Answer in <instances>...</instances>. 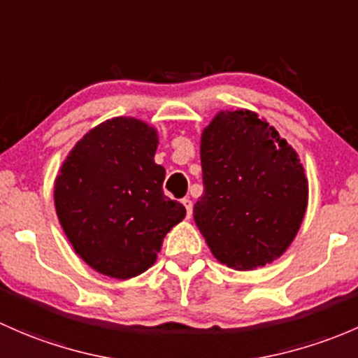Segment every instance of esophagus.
<instances>
[{
  "label": "esophagus",
  "instance_id": "1",
  "mask_svg": "<svg viewBox=\"0 0 358 358\" xmlns=\"http://www.w3.org/2000/svg\"><path fill=\"white\" fill-rule=\"evenodd\" d=\"M180 203H182L184 208H186L187 217H191V213H193V201H191L189 198H182V200H180Z\"/></svg>",
  "mask_w": 358,
  "mask_h": 358
}]
</instances>
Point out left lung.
<instances>
[{"mask_svg": "<svg viewBox=\"0 0 358 358\" xmlns=\"http://www.w3.org/2000/svg\"><path fill=\"white\" fill-rule=\"evenodd\" d=\"M200 158L203 194L193 215L212 255L236 271L279 259L308 203L293 146L255 112L226 110L201 132Z\"/></svg>", "mask_w": 358, "mask_h": 358, "instance_id": "obj_1", "label": "left lung"}]
</instances>
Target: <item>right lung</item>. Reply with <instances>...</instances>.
Returning <instances> with one entry per match:
<instances>
[{"label":"right lung","instance_id":"add662e5","mask_svg":"<svg viewBox=\"0 0 358 358\" xmlns=\"http://www.w3.org/2000/svg\"><path fill=\"white\" fill-rule=\"evenodd\" d=\"M157 129L134 117L105 120L76 143L55 179L58 220L91 268L115 279L157 262L186 208L164 194Z\"/></svg>","mask_w":358,"mask_h":358}]
</instances>
